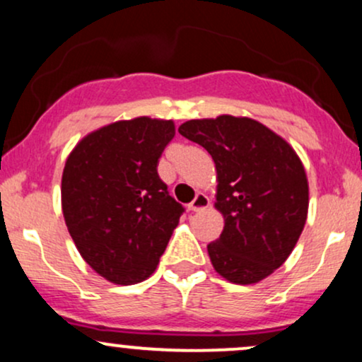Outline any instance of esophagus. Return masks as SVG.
Returning a JSON list of instances; mask_svg holds the SVG:
<instances>
[{
  "label": "esophagus",
  "instance_id": "1",
  "mask_svg": "<svg viewBox=\"0 0 362 362\" xmlns=\"http://www.w3.org/2000/svg\"><path fill=\"white\" fill-rule=\"evenodd\" d=\"M209 206V197H207L206 194H197L194 201L189 204V211H192V213H201V211H206Z\"/></svg>",
  "mask_w": 362,
  "mask_h": 362
}]
</instances>
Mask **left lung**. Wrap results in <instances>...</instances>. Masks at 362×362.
<instances>
[{"label": "left lung", "mask_w": 362, "mask_h": 362, "mask_svg": "<svg viewBox=\"0 0 362 362\" xmlns=\"http://www.w3.org/2000/svg\"><path fill=\"white\" fill-rule=\"evenodd\" d=\"M178 132L214 161V207L224 219L221 236L207 245L214 271L242 286L269 277L288 260L308 218L301 158L282 136L250 117L192 119Z\"/></svg>", "instance_id": "obj_1"}]
</instances>
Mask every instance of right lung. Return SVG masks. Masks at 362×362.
<instances>
[{"instance_id": "add662e5", "label": "right lung", "mask_w": 362, "mask_h": 362, "mask_svg": "<svg viewBox=\"0 0 362 362\" xmlns=\"http://www.w3.org/2000/svg\"><path fill=\"white\" fill-rule=\"evenodd\" d=\"M175 122L134 117L88 132L66 158L61 207L83 260L114 284L156 271L184 211L158 177Z\"/></svg>"}]
</instances>
